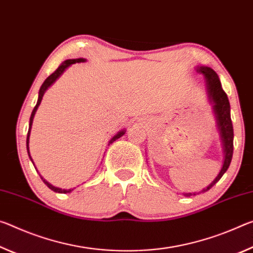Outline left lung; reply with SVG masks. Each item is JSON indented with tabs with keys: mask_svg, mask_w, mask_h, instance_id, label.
Segmentation results:
<instances>
[{
	"mask_svg": "<svg viewBox=\"0 0 253 253\" xmlns=\"http://www.w3.org/2000/svg\"><path fill=\"white\" fill-rule=\"evenodd\" d=\"M196 72L201 75H204L206 78V84H208V90H209V96L211 102H213L214 104V111L216 114L217 119V126L221 132L223 147H224V164L221 169L220 173L217 177L212 181V184L208 187L202 190L203 193L208 192L210 188H212L213 186L221 179V177L224 175V172L227 170L232 160V155H233V126H232L231 121V115H230V102L227 98V95L225 94L221 86L220 78H218L217 74L214 72L212 68L205 67H197ZM198 193H185V196H193L196 195Z\"/></svg>",
	"mask_w": 253,
	"mask_h": 253,
	"instance_id": "obj_1",
	"label": "left lung"
}]
</instances>
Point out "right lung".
Returning a JSON list of instances; mask_svg holds the SVG:
<instances>
[{
    "label": "right lung",
    "mask_w": 253,
    "mask_h": 253,
    "mask_svg": "<svg viewBox=\"0 0 253 253\" xmlns=\"http://www.w3.org/2000/svg\"><path fill=\"white\" fill-rule=\"evenodd\" d=\"M86 59H84V58H78V59H67V60H65L63 64H61L59 67H58L55 72H53L50 76H48L47 77V80H45L44 82H43V84L41 85V87H40V90H39V97H38V102H37V104H36V106H35V109H33V111H32V113H31V117H30V123H29V131H28V135H27V149H28V154H29V157H30V152H29V135H30V130H31V124H32V121H33V117H35V114H36V111H37V109H38V106H39V104L41 103V99H42V96H43V94H44V92H45V89H47L49 86H50L53 82H55L58 77H59L61 74L64 73V70L68 67V66H70L72 64H75V63H84ZM124 133H126V131H120L119 133L117 134V135H114L113 138H112L111 140H110V143H112V142H114L115 140L117 139H119L120 136H122ZM30 159H31V157H30ZM32 160V159H31ZM41 177V176H40ZM41 179L43 180V183L48 186L49 188H50L51 190H53V192H56V193H61V194H66V193H69V192H72L73 189H61V188H58V187H55V186H52L51 184H49L47 180L45 179H43L42 177H41Z\"/></svg>",
    "instance_id": "right-lung-1"
}]
</instances>
